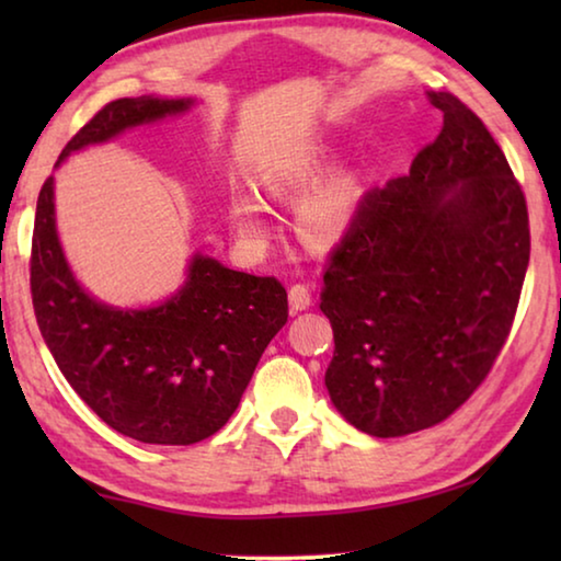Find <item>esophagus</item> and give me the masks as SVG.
I'll return each instance as SVG.
<instances>
[{"instance_id": "1", "label": "esophagus", "mask_w": 561, "mask_h": 561, "mask_svg": "<svg viewBox=\"0 0 561 561\" xmlns=\"http://www.w3.org/2000/svg\"><path fill=\"white\" fill-rule=\"evenodd\" d=\"M289 307L294 311H304L311 307V291L307 284H291L289 287Z\"/></svg>"}]
</instances>
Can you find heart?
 Listing matches in <instances>:
<instances>
[{"label": "heart", "instance_id": "heart-1", "mask_svg": "<svg viewBox=\"0 0 561 561\" xmlns=\"http://www.w3.org/2000/svg\"><path fill=\"white\" fill-rule=\"evenodd\" d=\"M319 173L317 160H307L289 173L274 175L267 180V190L274 197H284L291 193L294 187L309 183L311 178ZM360 201V187L351 175H341L329 180L321 187H317L307 201L299 205L297 222L299 232L311 244H329L336 242L351 222L356 213V205ZM230 222L234 234L240 237L244 244L257 247L270 237L267 213L264 205L252 195H232L230 197Z\"/></svg>", "mask_w": 561, "mask_h": 561}]
</instances>
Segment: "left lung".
<instances>
[{
	"label": "left lung",
	"mask_w": 561,
	"mask_h": 561,
	"mask_svg": "<svg viewBox=\"0 0 561 561\" xmlns=\"http://www.w3.org/2000/svg\"><path fill=\"white\" fill-rule=\"evenodd\" d=\"M428 96L438 138L360 197L321 287L329 396L376 438L433 428L478 391L529 264L527 201L502 148L458 96Z\"/></svg>",
	"instance_id": "left-lung-1"
}]
</instances>
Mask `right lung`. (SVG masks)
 <instances>
[{"label":"right lung","mask_w":561,"mask_h":561,"mask_svg":"<svg viewBox=\"0 0 561 561\" xmlns=\"http://www.w3.org/2000/svg\"><path fill=\"white\" fill-rule=\"evenodd\" d=\"M153 96L103 106L61 160L123 128L185 111ZM30 284L36 324L81 401L113 431L140 443L193 445L230 421L274 334L287 324V289L274 277L190 264L185 287L156 309L121 311L76 284L54 225V178L36 201Z\"/></svg>","instance_id":"1"}]
</instances>
